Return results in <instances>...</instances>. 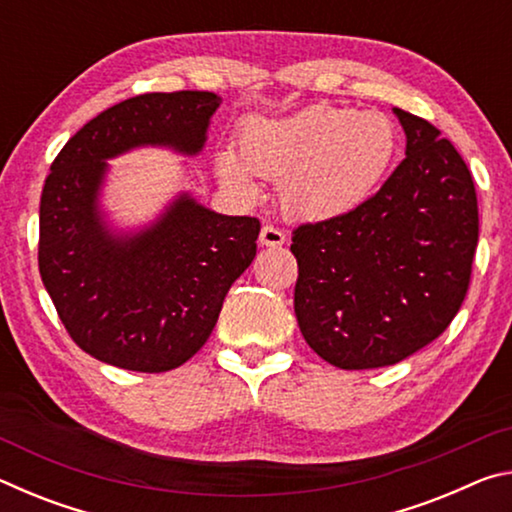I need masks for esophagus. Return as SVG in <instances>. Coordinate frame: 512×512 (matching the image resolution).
Returning a JSON list of instances; mask_svg holds the SVG:
<instances>
[{
  "label": "esophagus",
  "instance_id": "obj_1",
  "mask_svg": "<svg viewBox=\"0 0 512 512\" xmlns=\"http://www.w3.org/2000/svg\"><path fill=\"white\" fill-rule=\"evenodd\" d=\"M284 241H287V235L280 228H275V225H264L262 232H259V244L268 246V248H277L282 246Z\"/></svg>",
  "mask_w": 512,
  "mask_h": 512
}]
</instances>
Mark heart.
<instances>
[{"mask_svg":"<svg viewBox=\"0 0 512 512\" xmlns=\"http://www.w3.org/2000/svg\"><path fill=\"white\" fill-rule=\"evenodd\" d=\"M395 153L397 131L384 112L316 103L282 119H250L239 133V155L219 153L216 171L248 198L259 194L255 178L282 183L291 216L329 221L377 192Z\"/></svg>","mask_w":512,"mask_h":512,"instance_id":"heart-1","label":"heart"}]
</instances>
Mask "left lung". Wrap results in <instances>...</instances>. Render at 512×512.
<instances>
[{
	"label": "left lung",
	"mask_w": 512,
	"mask_h": 512,
	"mask_svg": "<svg viewBox=\"0 0 512 512\" xmlns=\"http://www.w3.org/2000/svg\"><path fill=\"white\" fill-rule=\"evenodd\" d=\"M406 158L375 196L339 219L293 230V307L320 359L393 366L438 339L461 309L479 241L472 173L436 126L393 108Z\"/></svg>",
	"instance_id": "1"
}]
</instances>
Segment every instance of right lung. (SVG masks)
<instances>
[{
  "label": "right lung",
  "mask_w": 512,
  "mask_h": 512,
  "mask_svg": "<svg viewBox=\"0 0 512 512\" xmlns=\"http://www.w3.org/2000/svg\"><path fill=\"white\" fill-rule=\"evenodd\" d=\"M219 103L214 92L140 94L90 119L51 162L38 266L69 336L94 359L135 372L183 366L255 259V216L216 214L187 192L135 232L112 230L99 205L108 160L140 146L198 155Z\"/></svg>",
  "instance_id": "1"
}]
</instances>
